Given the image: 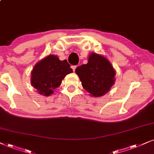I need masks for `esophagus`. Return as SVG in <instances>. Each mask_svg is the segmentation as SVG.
<instances>
[{
  "mask_svg": "<svg viewBox=\"0 0 154 154\" xmlns=\"http://www.w3.org/2000/svg\"><path fill=\"white\" fill-rule=\"evenodd\" d=\"M72 70L74 71V72H75V69H76V68H77V66H72Z\"/></svg>",
  "mask_w": 154,
  "mask_h": 154,
  "instance_id": "esophagus-1",
  "label": "esophagus"
}]
</instances>
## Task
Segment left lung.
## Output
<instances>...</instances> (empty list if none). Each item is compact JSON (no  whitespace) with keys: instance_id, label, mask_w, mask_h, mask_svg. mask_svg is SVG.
Segmentation results:
<instances>
[{"instance_id":"obj_1","label":"left lung","mask_w":154,"mask_h":154,"mask_svg":"<svg viewBox=\"0 0 154 154\" xmlns=\"http://www.w3.org/2000/svg\"><path fill=\"white\" fill-rule=\"evenodd\" d=\"M75 73L91 97L104 96L115 83L116 71L109 60L94 52L89 54L87 64L76 68Z\"/></svg>"}]
</instances>
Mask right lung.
<instances>
[{"instance_id":"right-lung-1","label":"right lung","mask_w":154,"mask_h":154,"mask_svg":"<svg viewBox=\"0 0 154 154\" xmlns=\"http://www.w3.org/2000/svg\"><path fill=\"white\" fill-rule=\"evenodd\" d=\"M73 72L66 60L49 54L37 63L31 72L30 83L40 94L49 97L61 85L68 74Z\"/></svg>"}]
</instances>
